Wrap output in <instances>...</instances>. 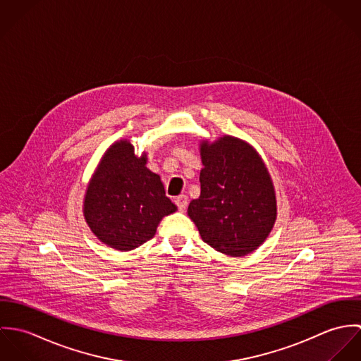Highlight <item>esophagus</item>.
<instances>
[{
  "label": "esophagus",
  "mask_w": 361,
  "mask_h": 361,
  "mask_svg": "<svg viewBox=\"0 0 361 361\" xmlns=\"http://www.w3.org/2000/svg\"><path fill=\"white\" fill-rule=\"evenodd\" d=\"M175 203H176V206H178L180 211H185L186 207H188V197L185 195H180V196H178L175 199Z\"/></svg>",
  "instance_id": "34e87169"
}]
</instances>
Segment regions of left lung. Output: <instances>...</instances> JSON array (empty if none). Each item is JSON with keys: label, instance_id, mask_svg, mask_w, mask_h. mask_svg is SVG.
I'll return each mask as SVG.
<instances>
[{"label": "left lung", "instance_id": "obj_1", "mask_svg": "<svg viewBox=\"0 0 361 361\" xmlns=\"http://www.w3.org/2000/svg\"><path fill=\"white\" fill-rule=\"evenodd\" d=\"M202 192L188 215L202 239L219 253L243 257L265 242L276 221L272 178L257 150L224 135L200 142Z\"/></svg>", "mask_w": 361, "mask_h": 361}]
</instances>
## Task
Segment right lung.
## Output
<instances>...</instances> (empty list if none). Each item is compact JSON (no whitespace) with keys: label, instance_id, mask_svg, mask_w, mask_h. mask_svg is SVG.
Masks as SVG:
<instances>
[{"label":"right lung","instance_id":"1","mask_svg":"<svg viewBox=\"0 0 361 361\" xmlns=\"http://www.w3.org/2000/svg\"><path fill=\"white\" fill-rule=\"evenodd\" d=\"M147 153L135 154L128 139L104 153L85 193L83 215L94 236L111 249L130 252L153 239L161 219L178 208L165 196Z\"/></svg>","mask_w":361,"mask_h":361}]
</instances>
